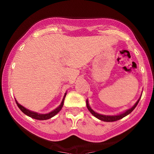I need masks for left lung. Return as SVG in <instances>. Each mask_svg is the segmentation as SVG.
<instances>
[{
	"label": "left lung",
	"mask_w": 154,
	"mask_h": 154,
	"mask_svg": "<svg viewBox=\"0 0 154 154\" xmlns=\"http://www.w3.org/2000/svg\"><path fill=\"white\" fill-rule=\"evenodd\" d=\"M140 98L141 97H139V100L136 101V103H135V104L133 105V106H132L131 108L129 109H127V110H126L125 112H123L120 113V114L116 115V116H106V115H101V114H99V113L96 112H94V110H93L90 107L89 104H88V100H86V106H87V108H88V111H89L90 112H91V114L94 116V117H96L97 119H98L99 120L103 121V122H116V121L120 120V119H123L124 117L127 116V115H129L130 113H131L133 111V109L136 108V106H137V104H138V103H139Z\"/></svg>",
	"instance_id": "obj_1"
}]
</instances>
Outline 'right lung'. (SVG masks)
Wrapping results in <instances>:
<instances>
[{
	"mask_svg": "<svg viewBox=\"0 0 154 154\" xmlns=\"http://www.w3.org/2000/svg\"><path fill=\"white\" fill-rule=\"evenodd\" d=\"M66 92H67V91H66ZM66 92L65 93L64 97H63V100H62V102H61V103H60V106H59L58 107H57V108H56L55 109L53 110V111L50 112H48V113H46V114H40V113L35 112H33V111H31V110H29L28 109H26L25 107H24L23 106H21V104H19L16 100H15V102H16L17 106H18V108L21 110V112H24L25 115H27V116H29V117L32 118V119H37V120H48V119H51V118L54 117V116H56V115H57V113H58L62 109V108H63V104H64L65 97H66V94H67Z\"/></svg>",
	"mask_w": 154,
	"mask_h": 154,
	"instance_id": "obj_1",
	"label": "right lung"
}]
</instances>
